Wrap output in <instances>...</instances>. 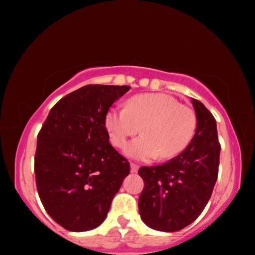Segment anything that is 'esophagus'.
<instances>
[{
	"instance_id": "1",
	"label": "esophagus",
	"mask_w": 255,
	"mask_h": 255,
	"mask_svg": "<svg viewBox=\"0 0 255 255\" xmlns=\"http://www.w3.org/2000/svg\"><path fill=\"white\" fill-rule=\"evenodd\" d=\"M130 167H131V172H132V173H137L138 169H139V166H138L137 164H135V163H131V164H130Z\"/></svg>"
}]
</instances>
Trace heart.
I'll return each instance as SVG.
<instances>
[{
    "label": "heart",
    "instance_id": "1",
    "mask_svg": "<svg viewBox=\"0 0 255 255\" xmlns=\"http://www.w3.org/2000/svg\"><path fill=\"white\" fill-rule=\"evenodd\" d=\"M106 128L112 144L124 147L129 137L140 131L143 136L125 147L128 157L152 161L174 157L187 147L195 133L196 115L165 93L138 94L129 99L125 109L107 112Z\"/></svg>",
    "mask_w": 255,
    "mask_h": 255
}]
</instances>
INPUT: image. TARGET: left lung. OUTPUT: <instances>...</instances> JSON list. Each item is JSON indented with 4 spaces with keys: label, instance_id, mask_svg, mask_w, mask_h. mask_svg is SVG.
<instances>
[{
    "label": "left lung",
    "instance_id": "obj_1",
    "mask_svg": "<svg viewBox=\"0 0 255 255\" xmlns=\"http://www.w3.org/2000/svg\"><path fill=\"white\" fill-rule=\"evenodd\" d=\"M196 111L195 136L182 153L157 166H141L144 189L138 200L140 218L161 232H178L195 222L218 176L221 145L217 124L210 111L191 99Z\"/></svg>",
    "mask_w": 255,
    "mask_h": 255
}]
</instances>
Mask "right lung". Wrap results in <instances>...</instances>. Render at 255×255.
I'll use <instances>...</instances> for the list:
<instances>
[{"mask_svg": "<svg viewBox=\"0 0 255 255\" xmlns=\"http://www.w3.org/2000/svg\"><path fill=\"white\" fill-rule=\"evenodd\" d=\"M127 85H85L51 108L37 138L34 174L40 200L71 232L100 226L130 165L109 143L106 115Z\"/></svg>", "mask_w": 255, "mask_h": 255, "instance_id": "add662e5", "label": "right lung"}]
</instances>
